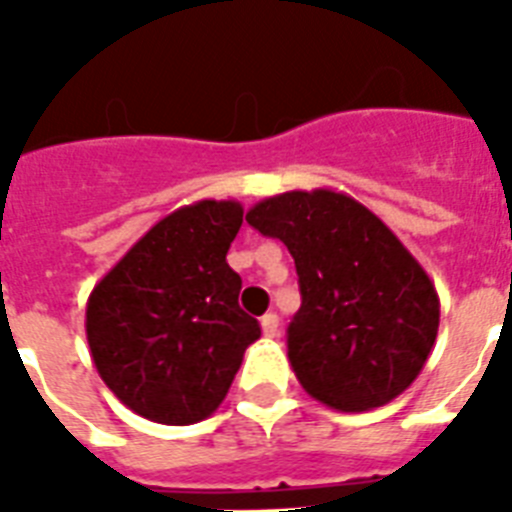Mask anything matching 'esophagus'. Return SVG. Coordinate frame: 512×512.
<instances>
[{
    "label": "esophagus",
    "instance_id": "34e87169",
    "mask_svg": "<svg viewBox=\"0 0 512 512\" xmlns=\"http://www.w3.org/2000/svg\"><path fill=\"white\" fill-rule=\"evenodd\" d=\"M260 327H263L265 337H276L279 335V316L276 313H265L263 319H260Z\"/></svg>",
    "mask_w": 512,
    "mask_h": 512
}]
</instances>
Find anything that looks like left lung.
Segmentation results:
<instances>
[{
  "instance_id": "1",
  "label": "left lung",
  "mask_w": 512,
  "mask_h": 512,
  "mask_svg": "<svg viewBox=\"0 0 512 512\" xmlns=\"http://www.w3.org/2000/svg\"><path fill=\"white\" fill-rule=\"evenodd\" d=\"M247 223L295 257L303 305L287 329V356L300 385L337 412L401 396L433 350L441 303L396 233L332 188L257 201Z\"/></svg>"
}]
</instances>
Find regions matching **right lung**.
<instances>
[{
	"label": "right lung",
	"mask_w": 512,
	"mask_h": 512,
	"mask_svg": "<svg viewBox=\"0 0 512 512\" xmlns=\"http://www.w3.org/2000/svg\"><path fill=\"white\" fill-rule=\"evenodd\" d=\"M241 217L233 199L175 209L90 292L84 327L95 369L146 420H207L260 337L239 308L241 276L225 263Z\"/></svg>",
	"instance_id": "right-lung-1"
}]
</instances>
